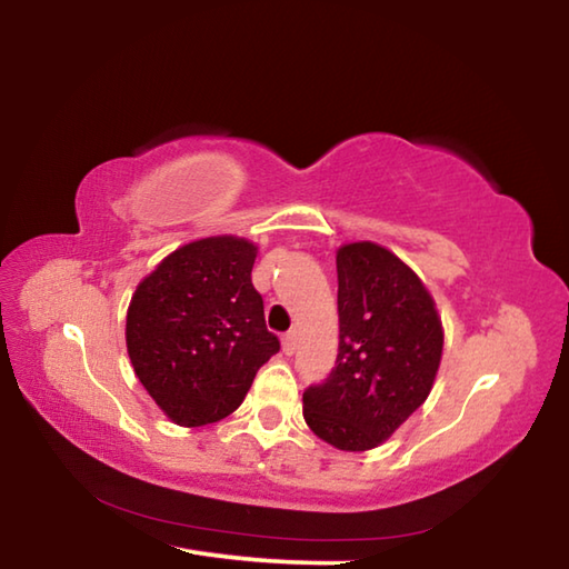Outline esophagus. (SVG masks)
I'll list each match as a JSON object with an SVG mask.
<instances>
[{"instance_id": "esophagus-1", "label": "esophagus", "mask_w": 569, "mask_h": 569, "mask_svg": "<svg viewBox=\"0 0 569 569\" xmlns=\"http://www.w3.org/2000/svg\"><path fill=\"white\" fill-rule=\"evenodd\" d=\"M281 343H283V353L286 356H293V351H296V346H298V336H296V331H291V333H286L283 339H281Z\"/></svg>"}]
</instances>
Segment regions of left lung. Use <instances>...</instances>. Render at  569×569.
I'll list each match as a JSON object with an SVG mask.
<instances>
[{
  "label": "left lung",
  "instance_id": "obj_1",
  "mask_svg": "<svg viewBox=\"0 0 569 569\" xmlns=\"http://www.w3.org/2000/svg\"><path fill=\"white\" fill-rule=\"evenodd\" d=\"M339 356L303 391V419L326 445L366 451L387 441L435 387L445 329L421 278L371 240L336 250Z\"/></svg>",
  "mask_w": 569,
  "mask_h": 569
}]
</instances>
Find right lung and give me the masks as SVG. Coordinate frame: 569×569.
Returning a JSON list of instances; mask_svg holds the SVG:
<instances>
[{
    "mask_svg": "<svg viewBox=\"0 0 569 569\" xmlns=\"http://www.w3.org/2000/svg\"><path fill=\"white\" fill-rule=\"evenodd\" d=\"M258 246L210 236L180 246L138 283L124 341L132 369L178 427L226 419L281 349L250 281Z\"/></svg>",
    "mask_w": 569,
    "mask_h": 569,
    "instance_id": "add662e5",
    "label": "right lung"
}]
</instances>
